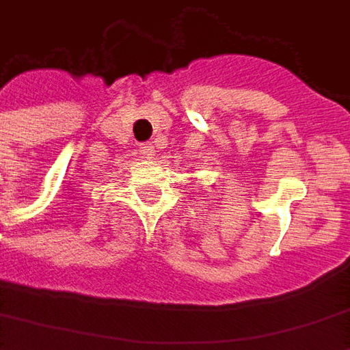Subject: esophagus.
<instances>
[{
    "label": "esophagus",
    "instance_id": "esophagus-1",
    "mask_svg": "<svg viewBox=\"0 0 350 350\" xmlns=\"http://www.w3.org/2000/svg\"><path fill=\"white\" fill-rule=\"evenodd\" d=\"M140 153H142V157H152V155H155V146L152 142L142 144L140 146Z\"/></svg>",
    "mask_w": 350,
    "mask_h": 350
}]
</instances>
